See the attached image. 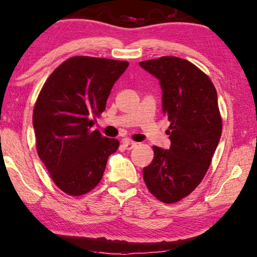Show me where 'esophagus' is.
I'll return each instance as SVG.
<instances>
[{"label": "esophagus", "mask_w": 257, "mask_h": 257, "mask_svg": "<svg viewBox=\"0 0 257 257\" xmlns=\"http://www.w3.org/2000/svg\"><path fill=\"white\" fill-rule=\"evenodd\" d=\"M122 144H123L124 149H127V150H132L135 147H137L136 142H133V141H129V140H123L122 141Z\"/></svg>", "instance_id": "obj_1"}]
</instances>
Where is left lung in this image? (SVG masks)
<instances>
[{"mask_svg":"<svg viewBox=\"0 0 257 257\" xmlns=\"http://www.w3.org/2000/svg\"><path fill=\"white\" fill-rule=\"evenodd\" d=\"M140 65L160 79L171 141L168 150L153 147L143 179L154 197L173 204L196 190L211 165L222 132L218 95L208 75L189 60L165 56Z\"/></svg>","mask_w":257,"mask_h":257,"instance_id":"left-lung-1","label":"left lung"}]
</instances>
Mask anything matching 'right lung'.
<instances>
[{
  "instance_id": "right-lung-1",
  "label": "right lung",
  "mask_w": 257,
  "mask_h": 257,
  "mask_svg": "<svg viewBox=\"0 0 257 257\" xmlns=\"http://www.w3.org/2000/svg\"><path fill=\"white\" fill-rule=\"evenodd\" d=\"M128 65L71 57L50 74L38 94L32 114L37 154L53 183L68 196L91 192L102 179L109 155L120 146L118 140L92 128Z\"/></svg>"
}]
</instances>
